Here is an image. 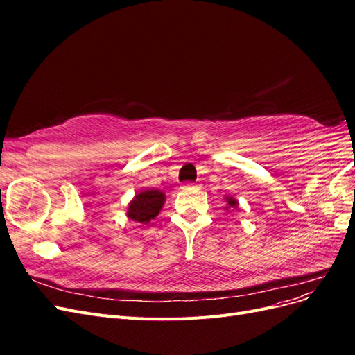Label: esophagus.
<instances>
[{"label":"esophagus","mask_w":355,"mask_h":355,"mask_svg":"<svg viewBox=\"0 0 355 355\" xmlns=\"http://www.w3.org/2000/svg\"><path fill=\"white\" fill-rule=\"evenodd\" d=\"M187 188H189V189H196V188H200V185H197V184H188V185H187Z\"/></svg>","instance_id":"34e87169"}]
</instances>
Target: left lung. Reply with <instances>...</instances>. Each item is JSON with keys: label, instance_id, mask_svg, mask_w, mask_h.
Returning a JSON list of instances; mask_svg holds the SVG:
<instances>
[{"label": "left lung", "instance_id": "left-lung-1", "mask_svg": "<svg viewBox=\"0 0 355 355\" xmlns=\"http://www.w3.org/2000/svg\"><path fill=\"white\" fill-rule=\"evenodd\" d=\"M227 202L230 207H234V209H237V206H239V201H235V198H232V197H227Z\"/></svg>", "mask_w": 355, "mask_h": 355}]
</instances>
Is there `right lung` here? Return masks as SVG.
I'll list each match as a JSON object with an SVG mask.
<instances>
[{
    "instance_id": "1",
    "label": "right lung",
    "mask_w": 355,
    "mask_h": 355,
    "mask_svg": "<svg viewBox=\"0 0 355 355\" xmlns=\"http://www.w3.org/2000/svg\"><path fill=\"white\" fill-rule=\"evenodd\" d=\"M166 201V196L158 189H146L139 192L128 204L127 216L135 222L148 223L159 213Z\"/></svg>"
}]
</instances>
